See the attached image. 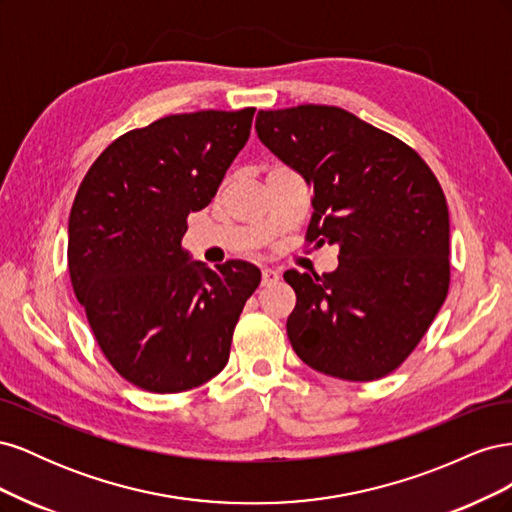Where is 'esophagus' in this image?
I'll list each match as a JSON object with an SVG mask.
<instances>
[{
    "mask_svg": "<svg viewBox=\"0 0 512 512\" xmlns=\"http://www.w3.org/2000/svg\"><path fill=\"white\" fill-rule=\"evenodd\" d=\"M280 280V273L275 269H262V286H271Z\"/></svg>",
    "mask_w": 512,
    "mask_h": 512,
    "instance_id": "1",
    "label": "esophagus"
}]
</instances>
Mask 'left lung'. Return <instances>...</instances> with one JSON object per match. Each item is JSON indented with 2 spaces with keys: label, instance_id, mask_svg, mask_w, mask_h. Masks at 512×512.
Here are the masks:
<instances>
[{
  "label": "left lung",
  "instance_id": "1",
  "mask_svg": "<svg viewBox=\"0 0 512 512\" xmlns=\"http://www.w3.org/2000/svg\"><path fill=\"white\" fill-rule=\"evenodd\" d=\"M256 132L312 185L307 241L339 245L333 273H284L297 294L286 322L294 352L333 378H384L421 342L451 282L436 175L412 147L337 106L260 111Z\"/></svg>",
  "mask_w": 512,
  "mask_h": 512
}]
</instances>
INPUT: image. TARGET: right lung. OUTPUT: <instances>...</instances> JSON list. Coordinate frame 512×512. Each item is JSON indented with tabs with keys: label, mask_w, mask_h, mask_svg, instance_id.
I'll use <instances>...</instances> for the list:
<instances>
[{
	"label": "right lung",
	"mask_w": 512,
	"mask_h": 512,
	"mask_svg": "<svg viewBox=\"0 0 512 512\" xmlns=\"http://www.w3.org/2000/svg\"><path fill=\"white\" fill-rule=\"evenodd\" d=\"M256 108L168 115L119 136L91 164L68 222V269L96 342L119 376L181 393L218 376L260 271L218 269L181 247L250 138Z\"/></svg>",
	"instance_id": "right-lung-1"
}]
</instances>
